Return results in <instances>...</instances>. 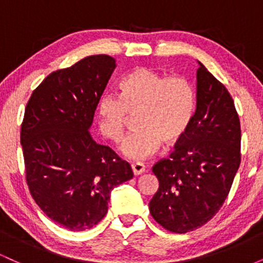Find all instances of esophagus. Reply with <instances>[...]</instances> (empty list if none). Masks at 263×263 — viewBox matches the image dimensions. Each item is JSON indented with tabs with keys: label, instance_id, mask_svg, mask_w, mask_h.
Wrapping results in <instances>:
<instances>
[{
	"label": "esophagus",
	"instance_id": "obj_1",
	"mask_svg": "<svg viewBox=\"0 0 263 263\" xmlns=\"http://www.w3.org/2000/svg\"><path fill=\"white\" fill-rule=\"evenodd\" d=\"M131 170L134 172L135 176H140V174L144 173V171H146V167H144L142 163H134V164L131 165Z\"/></svg>",
	"mask_w": 263,
	"mask_h": 263
}]
</instances>
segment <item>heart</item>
I'll use <instances>...</instances> for the list:
<instances>
[{
	"label": "heart",
	"mask_w": 263,
	"mask_h": 263,
	"mask_svg": "<svg viewBox=\"0 0 263 263\" xmlns=\"http://www.w3.org/2000/svg\"><path fill=\"white\" fill-rule=\"evenodd\" d=\"M120 98L104 93L99 101V128L107 140L117 142L136 115L137 131L122 141L120 151L140 162L155 155L162 142L173 146L185 136L195 110V90L182 75H167L140 66L120 81Z\"/></svg>",
	"instance_id": "1"
}]
</instances>
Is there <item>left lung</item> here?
Returning a JSON list of instances; mask_svg holds the SVG:
<instances>
[{
  "label": "left lung",
  "mask_w": 263,
  "mask_h": 263,
  "mask_svg": "<svg viewBox=\"0 0 263 263\" xmlns=\"http://www.w3.org/2000/svg\"><path fill=\"white\" fill-rule=\"evenodd\" d=\"M199 63L197 108L170 158L152 171L159 188L149 213L165 230L185 234L206 224L224 204L241 162V128L228 89Z\"/></svg>",
  "instance_id": "left-lung-1"
}]
</instances>
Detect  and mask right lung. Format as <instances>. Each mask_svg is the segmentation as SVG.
<instances>
[{
	"label": "right lung",
	"instance_id": "right-lung-1",
	"mask_svg": "<svg viewBox=\"0 0 263 263\" xmlns=\"http://www.w3.org/2000/svg\"><path fill=\"white\" fill-rule=\"evenodd\" d=\"M115 68L112 57H86L48 75L27 102L21 144L29 192L48 218L71 231L101 221L112 189L134 177L89 132Z\"/></svg>",
	"mask_w": 263,
	"mask_h": 263
}]
</instances>
